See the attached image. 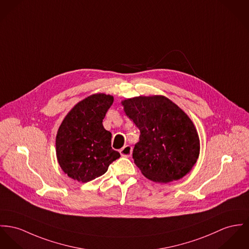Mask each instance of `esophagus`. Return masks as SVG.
Returning a JSON list of instances; mask_svg holds the SVG:
<instances>
[{
  "label": "esophagus",
  "instance_id": "esophagus-1",
  "mask_svg": "<svg viewBox=\"0 0 249 249\" xmlns=\"http://www.w3.org/2000/svg\"><path fill=\"white\" fill-rule=\"evenodd\" d=\"M119 153L121 154V156L130 157L132 155V147L130 145H126L122 149H120Z\"/></svg>",
  "mask_w": 249,
  "mask_h": 249
}]
</instances>
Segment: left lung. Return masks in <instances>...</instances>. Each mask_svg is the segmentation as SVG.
<instances>
[{
	"mask_svg": "<svg viewBox=\"0 0 249 249\" xmlns=\"http://www.w3.org/2000/svg\"><path fill=\"white\" fill-rule=\"evenodd\" d=\"M121 103L140 131L133 158L146 178L166 184L192 171L200 140L189 115L164 96H135Z\"/></svg>",
	"mask_w": 249,
	"mask_h": 249,
	"instance_id": "left-lung-1",
	"label": "left lung"
}]
</instances>
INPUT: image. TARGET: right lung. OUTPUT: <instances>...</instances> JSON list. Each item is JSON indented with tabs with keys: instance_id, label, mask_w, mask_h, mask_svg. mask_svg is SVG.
<instances>
[{
	"instance_id": "add662e5",
	"label": "right lung",
	"mask_w": 249,
	"mask_h": 249,
	"mask_svg": "<svg viewBox=\"0 0 249 249\" xmlns=\"http://www.w3.org/2000/svg\"><path fill=\"white\" fill-rule=\"evenodd\" d=\"M113 102L111 95L87 96L70 110L57 130V162L77 182L87 183L101 176L120 156L111 147L112 134L102 124Z\"/></svg>"
}]
</instances>
